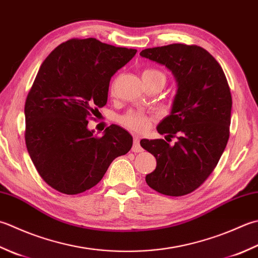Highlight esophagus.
Instances as JSON below:
<instances>
[{"label": "esophagus", "instance_id": "obj_1", "mask_svg": "<svg viewBox=\"0 0 258 258\" xmlns=\"http://www.w3.org/2000/svg\"><path fill=\"white\" fill-rule=\"evenodd\" d=\"M143 149L140 144V139L139 136H134V143H133V148H132V152L138 153V152H142Z\"/></svg>", "mask_w": 258, "mask_h": 258}]
</instances>
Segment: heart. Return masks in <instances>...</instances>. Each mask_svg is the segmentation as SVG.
<instances>
[{"instance_id": "1", "label": "heart", "mask_w": 258, "mask_h": 258, "mask_svg": "<svg viewBox=\"0 0 258 258\" xmlns=\"http://www.w3.org/2000/svg\"><path fill=\"white\" fill-rule=\"evenodd\" d=\"M142 78L144 80L155 78H162L165 80L164 75L156 69L144 70L142 74ZM153 119V116L145 114L143 112H130L120 118V123H122L125 127L135 131V132H145L146 130L150 128Z\"/></svg>"}]
</instances>
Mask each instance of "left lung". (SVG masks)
Wrapping results in <instances>:
<instances>
[{"label":"left lung","mask_w":258,"mask_h":258,"mask_svg":"<svg viewBox=\"0 0 258 258\" xmlns=\"http://www.w3.org/2000/svg\"><path fill=\"white\" fill-rule=\"evenodd\" d=\"M170 69L178 83L171 113L158 125L160 134L176 138L141 140L156 168L145 176L150 188L180 197L192 192L211 174L229 139L230 88L218 61L204 48L173 43L140 53Z\"/></svg>","instance_id":"1"}]
</instances>
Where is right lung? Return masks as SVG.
<instances>
[{"label": "right lung", "mask_w": 258, "mask_h": 258, "mask_svg": "<svg viewBox=\"0 0 258 258\" xmlns=\"http://www.w3.org/2000/svg\"><path fill=\"white\" fill-rule=\"evenodd\" d=\"M136 51L95 38L70 39L42 62L25 100L24 138L38 173L54 190L77 195L93 188L132 148L133 138L119 126L97 136L87 125L107 103L112 76Z\"/></svg>", "instance_id": "1"}]
</instances>
